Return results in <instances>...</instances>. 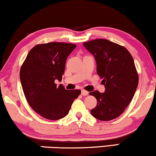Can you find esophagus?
<instances>
[{
	"mask_svg": "<svg viewBox=\"0 0 156 156\" xmlns=\"http://www.w3.org/2000/svg\"><path fill=\"white\" fill-rule=\"evenodd\" d=\"M89 94V92L87 91H86V90H84V89H83V90H82V96H87V95H88Z\"/></svg>",
	"mask_w": 156,
	"mask_h": 156,
	"instance_id": "esophagus-1",
	"label": "esophagus"
}]
</instances>
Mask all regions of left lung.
<instances>
[{"label":"left lung","mask_w":156,"mask_h":156,"mask_svg":"<svg viewBox=\"0 0 156 156\" xmlns=\"http://www.w3.org/2000/svg\"><path fill=\"white\" fill-rule=\"evenodd\" d=\"M83 44L94 57L97 72L105 87L104 93H89L97 101L91 114L99 120H112L124 112L137 89L138 75L133 59L126 48L108 40H94Z\"/></svg>","instance_id":"left-lung-1"}]
</instances>
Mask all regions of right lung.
<instances>
[{
    "mask_svg": "<svg viewBox=\"0 0 156 156\" xmlns=\"http://www.w3.org/2000/svg\"><path fill=\"white\" fill-rule=\"evenodd\" d=\"M76 44L49 42L31 49L20 68V78L23 92L29 105L36 113L50 120L67 116L80 89L69 91L62 84L67 57Z\"/></svg>",
    "mask_w": 156,
    "mask_h": 156,
    "instance_id": "1",
    "label": "right lung"
}]
</instances>
